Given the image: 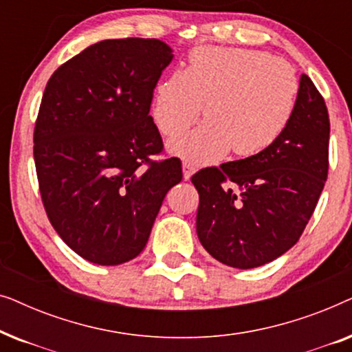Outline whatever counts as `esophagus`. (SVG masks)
I'll list each match as a JSON object with an SVG mask.
<instances>
[{"instance_id":"34e87169","label":"esophagus","mask_w":352,"mask_h":352,"mask_svg":"<svg viewBox=\"0 0 352 352\" xmlns=\"http://www.w3.org/2000/svg\"><path fill=\"white\" fill-rule=\"evenodd\" d=\"M194 173H195V166H192L190 163H187V162L182 163V175H184L186 181H189Z\"/></svg>"}]
</instances>
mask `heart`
Returning a JSON list of instances; mask_svg holds the SVG:
<instances>
[{"mask_svg": "<svg viewBox=\"0 0 352 352\" xmlns=\"http://www.w3.org/2000/svg\"><path fill=\"white\" fill-rule=\"evenodd\" d=\"M300 83L283 60L245 47L201 46L155 86L152 115L163 136L186 131L200 117L205 124L168 144L175 155L208 165L232 151L254 157L277 141L296 107Z\"/></svg>", "mask_w": 352, "mask_h": 352, "instance_id": "1", "label": "heart"}]
</instances>
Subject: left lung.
<instances>
[{"label": "left lung", "instance_id": "8db88e82", "mask_svg": "<svg viewBox=\"0 0 352 352\" xmlns=\"http://www.w3.org/2000/svg\"><path fill=\"white\" fill-rule=\"evenodd\" d=\"M330 120L325 100L301 75L290 123L254 157L204 168L197 235L214 259L237 269L271 263L300 240L329 175Z\"/></svg>", "mask_w": 352, "mask_h": 352}]
</instances>
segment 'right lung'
I'll use <instances>...</instances> for the list:
<instances>
[{
    "label": "right lung",
    "instance_id": "obj_1",
    "mask_svg": "<svg viewBox=\"0 0 352 352\" xmlns=\"http://www.w3.org/2000/svg\"><path fill=\"white\" fill-rule=\"evenodd\" d=\"M173 59L155 38L104 40L47 81L33 133L38 186L60 239L81 258L117 266L146 247L166 192L182 179L148 115Z\"/></svg>",
    "mask_w": 352,
    "mask_h": 352
}]
</instances>
